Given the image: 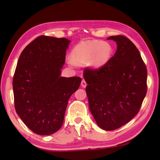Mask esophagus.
Wrapping results in <instances>:
<instances>
[{
    "mask_svg": "<svg viewBox=\"0 0 160 160\" xmlns=\"http://www.w3.org/2000/svg\"><path fill=\"white\" fill-rule=\"evenodd\" d=\"M81 85V86H82V88H85V87L87 86V83H86V81H85V79L82 80Z\"/></svg>",
    "mask_w": 160,
    "mask_h": 160,
    "instance_id": "34e87169",
    "label": "esophagus"
}]
</instances>
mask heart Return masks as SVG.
Wrapping results in <instances>:
<instances>
[{
    "label": "heart",
    "mask_w": 160,
    "mask_h": 160,
    "mask_svg": "<svg viewBox=\"0 0 160 160\" xmlns=\"http://www.w3.org/2000/svg\"><path fill=\"white\" fill-rule=\"evenodd\" d=\"M112 49L108 43L101 41H82L74 47L71 52L72 62L83 65L90 62L95 68L104 66L110 59Z\"/></svg>",
    "instance_id": "b5f03b06"
}]
</instances>
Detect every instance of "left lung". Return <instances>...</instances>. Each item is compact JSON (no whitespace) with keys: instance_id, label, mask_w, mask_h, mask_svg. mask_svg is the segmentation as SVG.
Wrapping results in <instances>:
<instances>
[{"instance_id":"8db88e82","label":"left lung","mask_w":160,"mask_h":160,"mask_svg":"<svg viewBox=\"0 0 160 160\" xmlns=\"http://www.w3.org/2000/svg\"><path fill=\"white\" fill-rule=\"evenodd\" d=\"M115 55L98 69L86 68L84 79L91 112L103 129H117L138 114L148 91V72L139 50L123 35L109 37Z\"/></svg>"}]
</instances>
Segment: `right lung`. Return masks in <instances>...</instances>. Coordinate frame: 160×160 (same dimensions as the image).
I'll list each match as a JSON object with an SVG mask.
<instances>
[{"label":"right lung","instance_id":"add662e5","mask_svg":"<svg viewBox=\"0 0 160 160\" xmlns=\"http://www.w3.org/2000/svg\"><path fill=\"white\" fill-rule=\"evenodd\" d=\"M70 41L41 35L19 57L13 77L14 108L27 126L46 135L59 130L71 95L79 88V77H61Z\"/></svg>","mask_w":160,"mask_h":160}]
</instances>
